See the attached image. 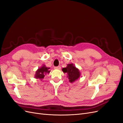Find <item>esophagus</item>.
Listing matches in <instances>:
<instances>
[{"mask_svg": "<svg viewBox=\"0 0 123 123\" xmlns=\"http://www.w3.org/2000/svg\"><path fill=\"white\" fill-rule=\"evenodd\" d=\"M55 69H61V66H57V67H55L54 68Z\"/></svg>", "mask_w": 123, "mask_h": 123, "instance_id": "esophagus-1", "label": "esophagus"}]
</instances>
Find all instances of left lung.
I'll return each instance as SVG.
<instances>
[{
	"label": "left lung",
	"mask_w": 123,
	"mask_h": 123,
	"mask_svg": "<svg viewBox=\"0 0 123 123\" xmlns=\"http://www.w3.org/2000/svg\"><path fill=\"white\" fill-rule=\"evenodd\" d=\"M62 72L67 74V77L70 83H74L80 76V72L73 64H69L66 68L62 69Z\"/></svg>",
	"instance_id": "1"
}]
</instances>
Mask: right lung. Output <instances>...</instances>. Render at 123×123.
Masks as SVG:
<instances>
[{
  "instance_id": "obj_1",
  "label": "right lung",
  "mask_w": 123,
  "mask_h": 123,
  "mask_svg": "<svg viewBox=\"0 0 123 123\" xmlns=\"http://www.w3.org/2000/svg\"><path fill=\"white\" fill-rule=\"evenodd\" d=\"M50 68L47 67L46 65H43L41 67L39 68L35 72L34 77L36 79H39L42 80L46 74H49L51 71L49 70Z\"/></svg>"
}]
</instances>
